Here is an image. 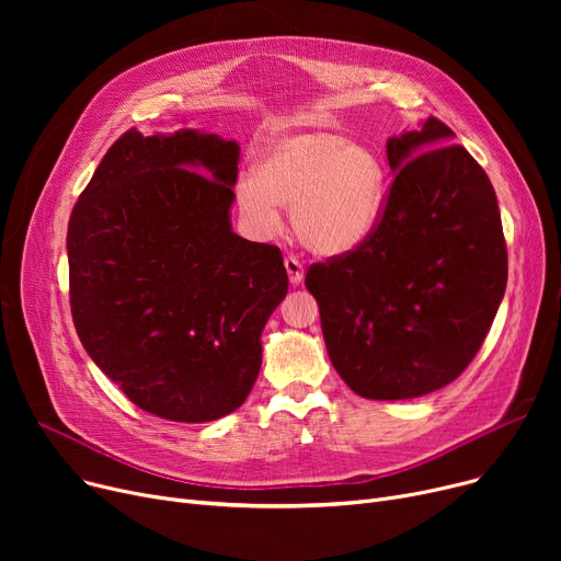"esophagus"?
Returning <instances> with one entry per match:
<instances>
[{
    "instance_id": "34e87169",
    "label": "esophagus",
    "mask_w": 561,
    "mask_h": 561,
    "mask_svg": "<svg viewBox=\"0 0 561 561\" xmlns=\"http://www.w3.org/2000/svg\"><path fill=\"white\" fill-rule=\"evenodd\" d=\"M284 268L288 273V279L293 286H300L305 279V265L296 256H286L284 259Z\"/></svg>"
}]
</instances>
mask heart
Returning <instances> with one entry per match:
<instances>
[{
  "label": "heart",
  "mask_w": 561,
  "mask_h": 561,
  "mask_svg": "<svg viewBox=\"0 0 561 561\" xmlns=\"http://www.w3.org/2000/svg\"><path fill=\"white\" fill-rule=\"evenodd\" d=\"M387 195V172L366 142L328 129L277 138L256 163V180L239 184V206L261 236L279 229L290 209L293 231L320 256L357 250L373 233Z\"/></svg>",
  "instance_id": "1"
}]
</instances>
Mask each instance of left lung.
<instances>
[{
  "label": "left lung",
  "instance_id": "8db88e82",
  "mask_svg": "<svg viewBox=\"0 0 561 561\" xmlns=\"http://www.w3.org/2000/svg\"><path fill=\"white\" fill-rule=\"evenodd\" d=\"M453 138L436 117L389 138L393 184L377 227L307 273L330 362L362 398L409 400L450 385L503 302L495 191Z\"/></svg>",
  "mask_w": 561,
  "mask_h": 561
}]
</instances>
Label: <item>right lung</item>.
Returning <instances> with one entry per match:
<instances>
[{
    "label": "right lung",
    "mask_w": 561,
    "mask_h": 561,
    "mask_svg": "<svg viewBox=\"0 0 561 561\" xmlns=\"http://www.w3.org/2000/svg\"><path fill=\"white\" fill-rule=\"evenodd\" d=\"M241 145L218 134L129 129L68 225L81 345L140 409L209 423L239 409L261 332L288 290L279 248L231 229Z\"/></svg>",
    "instance_id": "right-lung-1"
}]
</instances>
